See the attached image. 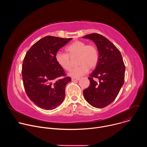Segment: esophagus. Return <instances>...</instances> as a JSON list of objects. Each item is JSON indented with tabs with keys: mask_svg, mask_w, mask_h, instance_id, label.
<instances>
[{
	"mask_svg": "<svg viewBox=\"0 0 147 147\" xmlns=\"http://www.w3.org/2000/svg\"><path fill=\"white\" fill-rule=\"evenodd\" d=\"M80 79L79 78H72L71 81H78Z\"/></svg>",
	"mask_w": 147,
	"mask_h": 147,
	"instance_id": "esophagus-1",
	"label": "esophagus"
}]
</instances>
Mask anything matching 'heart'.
Masks as SVG:
<instances>
[{
    "instance_id": "obj_1",
    "label": "heart",
    "mask_w": 147,
    "mask_h": 147,
    "mask_svg": "<svg viewBox=\"0 0 147 147\" xmlns=\"http://www.w3.org/2000/svg\"><path fill=\"white\" fill-rule=\"evenodd\" d=\"M69 54L58 51L55 55V59L59 65L65 70L69 71L71 67V57L78 56V63L80 66L71 70L69 76L78 78L87 73L90 68L96 67L99 60L97 48L94 45H87L82 40H76L66 48Z\"/></svg>"
}]
</instances>
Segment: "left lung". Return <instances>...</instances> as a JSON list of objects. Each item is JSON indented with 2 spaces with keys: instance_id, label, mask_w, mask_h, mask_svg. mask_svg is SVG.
Wrapping results in <instances>:
<instances>
[{
  "instance_id": "left-lung-1",
  "label": "left lung",
  "mask_w": 147,
  "mask_h": 147,
  "mask_svg": "<svg viewBox=\"0 0 147 147\" xmlns=\"http://www.w3.org/2000/svg\"><path fill=\"white\" fill-rule=\"evenodd\" d=\"M95 44L99 60L95 69L90 75V86L83 91L87 102L96 108L111 104L117 96L124 81L125 66L119 49L103 35L93 33L82 36ZM93 78L98 79L97 83Z\"/></svg>"
}]
</instances>
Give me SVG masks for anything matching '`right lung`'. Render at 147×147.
Listing matches in <instances>:
<instances>
[{
	"instance_id": "1",
	"label": "right lung",
	"mask_w": 147,
	"mask_h": 147,
	"mask_svg": "<svg viewBox=\"0 0 147 147\" xmlns=\"http://www.w3.org/2000/svg\"><path fill=\"white\" fill-rule=\"evenodd\" d=\"M47 36L39 39L27 52L23 63L22 77L26 94L39 108L52 110L63 102L65 87L71 81L57 63L56 52L71 40Z\"/></svg>"
}]
</instances>
